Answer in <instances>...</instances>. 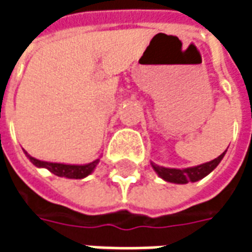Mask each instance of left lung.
<instances>
[{
    "instance_id": "left-lung-1",
    "label": "left lung",
    "mask_w": 252,
    "mask_h": 252,
    "mask_svg": "<svg viewBox=\"0 0 252 252\" xmlns=\"http://www.w3.org/2000/svg\"><path fill=\"white\" fill-rule=\"evenodd\" d=\"M225 153H227V150L220 157H217L216 159H213L211 162H206V163L194 166V167H188V169H169V167H162V166H158L155 163L151 164H153V169L157 171V174L167 182H171V184L197 182L216 169L217 164L220 163L221 159L224 158Z\"/></svg>"
}]
</instances>
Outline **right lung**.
I'll return each instance as SVG.
<instances>
[{"label":"right lung","mask_w":252,"mask_h":252,"mask_svg":"<svg viewBox=\"0 0 252 252\" xmlns=\"http://www.w3.org/2000/svg\"><path fill=\"white\" fill-rule=\"evenodd\" d=\"M24 153L31 162L35 164L36 167H44V169L50 170L52 174L58 175V177L72 178V180H81V178H85L89 174H92L93 170L95 169V166L99 162V159H95V160H93V162H90L88 164L52 163V162H44V160H39V159L33 158L27 151H24Z\"/></svg>","instance_id":"add662e5"}]
</instances>
